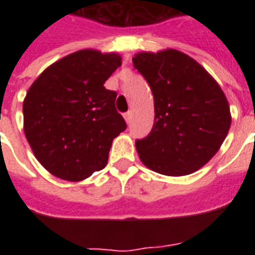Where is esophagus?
I'll list each match as a JSON object with an SVG mask.
<instances>
[{"label": "esophagus", "instance_id": "34e87169", "mask_svg": "<svg viewBox=\"0 0 255 255\" xmlns=\"http://www.w3.org/2000/svg\"><path fill=\"white\" fill-rule=\"evenodd\" d=\"M124 119H126V122H127V123L131 122V112H127V113H124Z\"/></svg>", "mask_w": 255, "mask_h": 255}]
</instances>
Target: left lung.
<instances>
[{"instance_id": "left-lung-1", "label": "left lung", "mask_w": 255, "mask_h": 255, "mask_svg": "<svg viewBox=\"0 0 255 255\" xmlns=\"http://www.w3.org/2000/svg\"><path fill=\"white\" fill-rule=\"evenodd\" d=\"M132 63L154 97L153 129L135 143L140 161L166 176L198 171L230 131L224 91L201 64L175 49L138 53Z\"/></svg>"}]
</instances>
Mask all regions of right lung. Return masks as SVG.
Listing matches in <instances>:
<instances>
[{
	"instance_id": "1",
	"label": "right lung",
	"mask_w": 255,
	"mask_h": 255,
	"mask_svg": "<svg viewBox=\"0 0 255 255\" xmlns=\"http://www.w3.org/2000/svg\"><path fill=\"white\" fill-rule=\"evenodd\" d=\"M122 65L117 53L83 49L43 71L23 102L25 138L36 160L68 182H80L108 164L113 139L127 124L117 94L105 82Z\"/></svg>"
}]
</instances>
